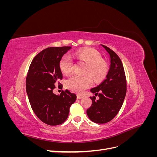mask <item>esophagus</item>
Segmentation results:
<instances>
[{
  "mask_svg": "<svg viewBox=\"0 0 157 157\" xmlns=\"http://www.w3.org/2000/svg\"><path fill=\"white\" fill-rule=\"evenodd\" d=\"M83 98V96H81V95H79V94H78L77 96V98L78 99H82Z\"/></svg>",
  "mask_w": 157,
  "mask_h": 157,
  "instance_id": "34e87169",
  "label": "esophagus"
}]
</instances>
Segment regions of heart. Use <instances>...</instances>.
Wrapping results in <instances>:
<instances>
[{"instance_id":"1","label":"heart","mask_w":157,"mask_h":157,"mask_svg":"<svg viewBox=\"0 0 157 157\" xmlns=\"http://www.w3.org/2000/svg\"><path fill=\"white\" fill-rule=\"evenodd\" d=\"M82 61L87 63L84 76L73 75L66 80V86L71 91L82 93L84 90L92 84V79L95 82H99L105 77L108 67L105 61L102 60V56L98 51L93 48H84L71 54L64 55L59 61V68L63 75H67L73 71V61L72 58Z\"/></svg>"}]
</instances>
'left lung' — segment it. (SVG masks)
Returning <instances> with one entry per match:
<instances>
[{
    "instance_id": "obj_1",
    "label": "left lung",
    "mask_w": 157,
    "mask_h": 157,
    "mask_svg": "<svg viewBox=\"0 0 157 157\" xmlns=\"http://www.w3.org/2000/svg\"><path fill=\"white\" fill-rule=\"evenodd\" d=\"M111 58V66L106 78L90 90L95 96L90 97L92 106L87 109L89 118L98 124H105L116 117L124 102L126 94V78L119 57L107 46L102 45Z\"/></svg>"
}]
</instances>
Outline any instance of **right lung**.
<instances>
[{"label":"right lung","mask_w":157,"mask_h":157,"mask_svg":"<svg viewBox=\"0 0 157 157\" xmlns=\"http://www.w3.org/2000/svg\"><path fill=\"white\" fill-rule=\"evenodd\" d=\"M71 46L50 47L38 54L30 64L26 78V91L33 112L45 124L56 126L67 119L69 109L77 99L68 90L57 96L54 84H61L59 68L62 56Z\"/></svg>","instance_id":"obj_1"}]
</instances>
